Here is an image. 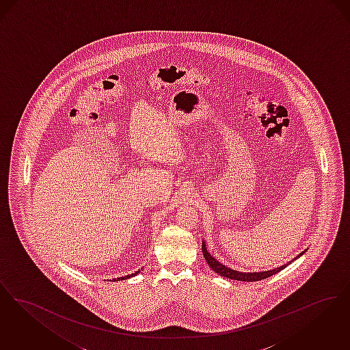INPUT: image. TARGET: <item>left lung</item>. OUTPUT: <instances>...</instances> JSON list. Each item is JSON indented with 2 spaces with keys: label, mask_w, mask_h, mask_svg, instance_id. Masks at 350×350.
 Listing matches in <instances>:
<instances>
[{
  "label": "left lung",
  "mask_w": 350,
  "mask_h": 350,
  "mask_svg": "<svg viewBox=\"0 0 350 350\" xmlns=\"http://www.w3.org/2000/svg\"><path fill=\"white\" fill-rule=\"evenodd\" d=\"M306 251H307V250L302 251L299 255H297V256L293 258L291 261H289V262H286V264H284V265H281V267L273 268V269H269V271H260V272H241V271L231 269V268H228L226 265H224L222 262H219V261H218L217 258H214L213 255L208 251L206 244H205V241H202V255H204V258L206 260L208 265L212 268V271H214L215 273L219 274V275H222V277L230 278V280L244 281V282L260 281V280H264V278H268V277H271V275H273V274L278 273L280 271L285 269V268H286L289 264H291L294 260L301 258Z\"/></svg>",
  "instance_id": "obj_1"
}]
</instances>
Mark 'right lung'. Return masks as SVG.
I'll return each instance as SVG.
<instances>
[{
    "instance_id": "right-lung-1",
    "label": "right lung",
    "mask_w": 350,
    "mask_h": 350,
    "mask_svg": "<svg viewBox=\"0 0 350 350\" xmlns=\"http://www.w3.org/2000/svg\"><path fill=\"white\" fill-rule=\"evenodd\" d=\"M139 273V271H137L135 273L128 274L125 277H119V278H113V281H120V280H126V278H131V277H135L137 274Z\"/></svg>"
}]
</instances>
